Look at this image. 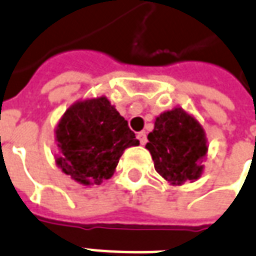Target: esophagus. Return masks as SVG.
I'll return each mask as SVG.
<instances>
[{
  "label": "esophagus",
  "instance_id": "obj_1",
  "mask_svg": "<svg viewBox=\"0 0 256 256\" xmlns=\"http://www.w3.org/2000/svg\"><path fill=\"white\" fill-rule=\"evenodd\" d=\"M138 142H140V144H146V134L144 132V130H142V132H138Z\"/></svg>",
  "mask_w": 256,
  "mask_h": 256
}]
</instances>
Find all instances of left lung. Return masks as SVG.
<instances>
[{"label":"left lung","instance_id":"8db88e82","mask_svg":"<svg viewBox=\"0 0 256 256\" xmlns=\"http://www.w3.org/2000/svg\"><path fill=\"white\" fill-rule=\"evenodd\" d=\"M148 140L146 148L155 170L168 183L182 186L202 176L208 150L207 138L202 124L183 108L160 114Z\"/></svg>","mask_w":256,"mask_h":256}]
</instances>
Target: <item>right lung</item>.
I'll return each instance as SVG.
<instances>
[{"label": "right lung", "mask_w": 256, "mask_h": 256, "mask_svg": "<svg viewBox=\"0 0 256 256\" xmlns=\"http://www.w3.org/2000/svg\"><path fill=\"white\" fill-rule=\"evenodd\" d=\"M60 154L57 167L82 186L106 182L124 150L138 146L128 122L106 96L78 100L65 110L54 130Z\"/></svg>", "instance_id": "1"}]
</instances>
